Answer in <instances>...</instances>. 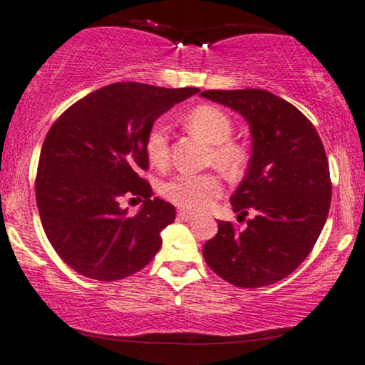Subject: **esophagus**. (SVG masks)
Returning <instances> with one entry per match:
<instances>
[{
  "label": "esophagus",
  "instance_id": "esophagus-1",
  "mask_svg": "<svg viewBox=\"0 0 365 365\" xmlns=\"http://www.w3.org/2000/svg\"><path fill=\"white\" fill-rule=\"evenodd\" d=\"M178 219L180 220H190L192 219V217H193V214H192V212H188V210H182V209H180L178 210Z\"/></svg>",
  "mask_w": 365,
  "mask_h": 365
}]
</instances>
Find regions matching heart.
<instances>
[{"label":"heart","instance_id":"heart-1","mask_svg":"<svg viewBox=\"0 0 365 365\" xmlns=\"http://www.w3.org/2000/svg\"><path fill=\"white\" fill-rule=\"evenodd\" d=\"M190 131L212 145L210 161L227 175H239L246 165V151L230 141L234 124L224 110L198 106L185 118ZM146 156L156 167L168 161V128L161 121L150 128L145 141ZM161 193L175 205L190 210L209 207L222 193V182L214 173H178L161 185Z\"/></svg>","mask_w":365,"mask_h":365}]
</instances>
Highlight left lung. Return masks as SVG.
I'll return each mask as SVG.
<instances>
[{
	"mask_svg": "<svg viewBox=\"0 0 365 365\" xmlns=\"http://www.w3.org/2000/svg\"><path fill=\"white\" fill-rule=\"evenodd\" d=\"M202 98L236 110L251 129V158L230 197L246 220H219L205 242L210 269L239 288H261L292 274L315 246L330 209L331 183L317 129L288 101L262 89L204 91Z\"/></svg>",
	"mask_w": 365,
	"mask_h": 365,
	"instance_id": "left-lung-1",
	"label": "left lung"
}]
</instances>
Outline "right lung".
Returning a JSON list of instances; mask_svg holds the SVG:
<instances>
[{
  "label": "right lung",
  "instance_id": "obj_1",
  "mask_svg": "<svg viewBox=\"0 0 365 365\" xmlns=\"http://www.w3.org/2000/svg\"><path fill=\"white\" fill-rule=\"evenodd\" d=\"M116 82L72 104L50 128L36 173L41 225L57 255L91 279L116 281L143 269L161 247L175 207L140 177L148 168L145 141L161 114L197 94ZM145 198L136 216L120 205Z\"/></svg>",
  "mask_w": 365,
  "mask_h": 365
}]
</instances>
